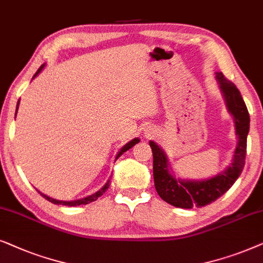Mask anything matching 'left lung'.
Masks as SVG:
<instances>
[{"instance_id":"left-lung-1","label":"left lung","mask_w":263,"mask_h":263,"mask_svg":"<svg viewBox=\"0 0 263 263\" xmlns=\"http://www.w3.org/2000/svg\"><path fill=\"white\" fill-rule=\"evenodd\" d=\"M220 90L225 99L227 109L234 119L238 143L234 150L232 163L218 176L205 180L179 179L170 172V162L163 150L150 141L153 150V174L157 194L164 202L178 208L191 209L204 207L222 196L240 176L246 163L247 137L249 134L250 117L239 90L232 82L227 80L221 72H216Z\"/></svg>"}]
</instances>
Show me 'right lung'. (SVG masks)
I'll use <instances>...</instances> for the list:
<instances>
[{"label": "right lung", "mask_w": 263, "mask_h": 263, "mask_svg": "<svg viewBox=\"0 0 263 263\" xmlns=\"http://www.w3.org/2000/svg\"><path fill=\"white\" fill-rule=\"evenodd\" d=\"M43 67H44V65H42L40 68H38V71L34 73V76H33V78L34 77H37L38 74H40L41 73V71L42 69H43ZM32 78V79H33ZM17 107H19V102H17V104H16V110H17ZM16 115V114H15ZM139 142V138H135V139H132L131 142H128L127 144H125L124 146H122V148L120 149V152L118 153V155H117V159L118 157H120L122 154H124L125 152H127L128 149H131L132 146L134 145H136L137 144V143ZM115 159V160H117ZM109 187V180L107 181L106 183V185H104V186L101 189V190H99L97 192H95V194H92V195H90V196H87V197H85V198H82V199H77V201H59V199H54V198H51V197H49V196H47V195H44V194H42V192H40V194L43 196V197L45 198V199H48L49 202H51V203H54V204H62V205H68V207H74V205H82V204H87V203H90V202H93V201H96L97 198L100 197V196H102L104 192H106V190Z\"/></svg>", "instance_id": "add662e5"}]
</instances>
